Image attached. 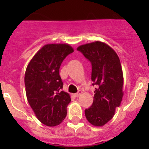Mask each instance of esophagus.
Wrapping results in <instances>:
<instances>
[{"instance_id": "1", "label": "esophagus", "mask_w": 149, "mask_h": 149, "mask_svg": "<svg viewBox=\"0 0 149 149\" xmlns=\"http://www.w3.org/2000/svg\"><path fill=\"white\" fill-rule=\"evenodd\" d=\"M81 94H82V91H79L77 93H74V94H73V96H74L75 97H79V96L81 95Z\"/></svg>"}]
</instances>
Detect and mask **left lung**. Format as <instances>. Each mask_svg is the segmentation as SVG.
Here are the masks:
<instances>
[{
  "label": "left lung",
  "mask_w": 149,
  "mask_h": 149,
  "mask_svg": "<svg viewBox=\"0 0 149 149\" xmlns=\"http://www.w3.org/2000/svg\"><path fill=\"white\" fill-rule=\"evenodd\" d=\"M77 50L91 63V79L97 86L93 104L85 110V116L91 125L101 127L112 119L124 95L120 59L112 48L99 41L80 45Z\"/></svg>",
  "instance_id": "left-lung-1"
}]
</instances>
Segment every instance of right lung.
<instances>
[{
  "label": "right lung",
  "instance_id": "add662e5",
  "mask_svg": "<svg viewBox=\"0 0 149 149\" xmlns=\"http://www.w3.org/2000/svg\"><path fill=\"white\" fill-rule=\"evenodd\" d=\"M73 51L69 44H47L37 52L27 66V99L37 118L49 127L59 125L67 113L71 98L62 91L59 68L64 58Z\"/></svg>",
  "mask_w": 149,
  "mask_h": 149
}]
</instances>
